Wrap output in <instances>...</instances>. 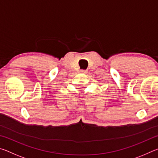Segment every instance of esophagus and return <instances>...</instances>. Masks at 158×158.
I'll use <instances>...</instances> for the list:
<instances>
[{
	"label": "esophagus",
	"mask_w": 158,
	"mask_h": 158,
	"mask_svg": "<svg viewBox=\"0 0 158 158\" xmlns=\"http://www.w3.org/2000/svg\"><path fill=\"white\" fill-rule=\"evenodd\" d=\"M81 73H87V70H84V69H82V70H81Z\"/></svg>",
	"instance_id": "1"
}]
</instances>
